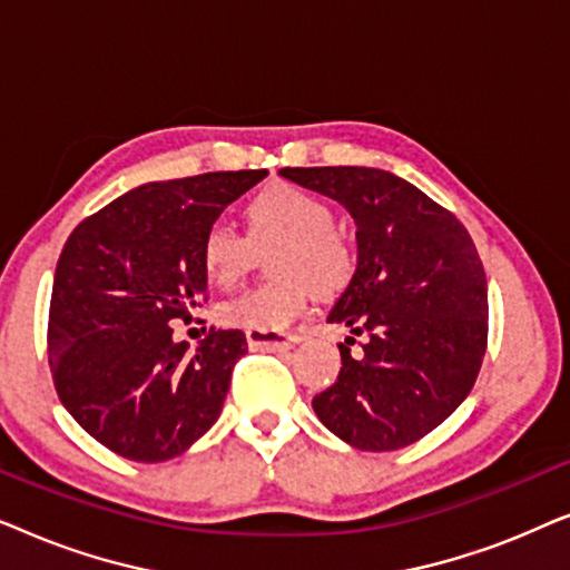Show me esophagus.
<instances>
[{"instance_id": "1", "label": "esophagus", "mask_w": 570, "mask_h": 570, "mask_svg": "<svg viewBox=\"0 0 570 570\" xmlns=\"http://www.w3.org/2000/svg\"><path fill=\"white\" fill-rule=\"evenodd\" d=\"M301 337L293 332H246V342L252 350H269V353H283L291 350Z\"/></svg>"}]
</instances>
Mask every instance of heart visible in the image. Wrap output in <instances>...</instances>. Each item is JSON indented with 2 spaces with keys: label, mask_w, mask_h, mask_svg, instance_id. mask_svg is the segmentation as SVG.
<instances>
[{
  "label": "heart",
  "mask_w": 570,
  "mask_h": 570,
  "mask_svg": "<svg viewBox=\"0 0 570 570\" xmlns=\"http://www.w3.org/2000/svg\"><path fill=\"white\" fill-rule=\"evenodd\" d=\"M248 236L230 225H209L199 244V264L215 287L238 285L252 264L254 248L272 252L277 283L252 287L217 308V322L246 332H283L308 308L314 287L337 293L355 272V254L334 228V209L326 199L293 184H269L246 205Z\"/></svg>",
  "instance_id": "obj_1"
}]
</instances>
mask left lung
<instances>
[{"mask_svg":"<svg viewBox=\"0 0 570 570\" xmlns=\"http://www.w3.org/2000/svg\"><path fill=\"white\" fill-rule=\"evenodd\" d=\"M337 199L357 225L355 275L330 322L363 336L340 342L337 381L314 396L334 435L394 451L439 428L478 379L488 347V285L470 233L417 186L379 168H283Z\"/></svg>","mask_w":570,"mask_h":570,"instance_id":"8db88e82","label":"left lung"}]
</instances>
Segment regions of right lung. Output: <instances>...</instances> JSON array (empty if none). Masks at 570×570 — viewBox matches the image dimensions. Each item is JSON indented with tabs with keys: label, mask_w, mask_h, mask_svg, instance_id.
<instances>
[{
	"label": "right lung",
	"mask_w": 570,
	"mask_h": 570,
	"mask_svg": "<svg viewBox=\"0 0 570 570\" xmlns=\"http://www.w3.org/2000/svg\"><path fill=\"white\" fill-rule=\"evenodd\" d=\"M267 170H217L137 186L98 209L61 248L49 308V368L69 415L131 462L184 454L220 417L240 330L197 350L174 322L207 303L199 244Z\"/></svg>",
	"instance_id": "obj_1"
}]
</instances>
